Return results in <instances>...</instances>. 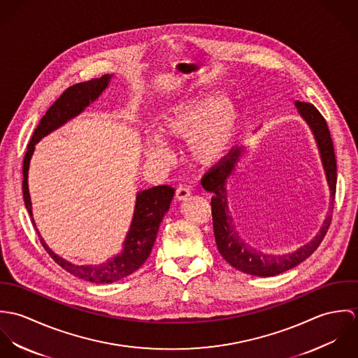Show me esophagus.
<instances>
[{
    "label": "esophagus",
    "instance_id": "esophagus-1",
    "mask_svg": "<svg viewBox=\"0 0 358 358\" xmlns=\"http://www.w3.org/2000/svg\"><path fill=\"white\" fill-rule=\"evenodd\" d=\"M190 196H192V192H190V189H189L187 186H179V187L176 189V194H175L176 200H179V201H186Z\"/></svg>",
    "mask_w": 358,
    "mask_h": 358
}]
</instances>
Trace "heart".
<instances>
[{
	"instance_id": "heart-1",
	"label": "heart",
	"mask_w": 358,
	"mask_h": 358,
	"mask_svg": "<svg viewBox=\"0 0 358 358\" xmlns=\"http://www.w3.org/2000/svg\"><path fill=\"white\" fill-rule=\"evenodd\" d=\"M241 125V115L233 103L215 92L192 95L169 107L161 118V129L169 138L189 141L193 158L203 165H216L233 150ZM149 153L164 158L169 149L164 139L153 135Z\"/></svg>"
}]
</instances>
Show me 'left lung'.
Listing matches in <instances>:
<instances>
[{"label": "left lung", "mask_w": 358, "mask_h": 358, "mask_svg": "<svg viewBox=\"0 0 358 358\" xmlns=\"http://www.w3.org/2000/svg\"><path fill=\"white\" fill-rule=\"evenodd\" d=\"M295 106L315 138L331 192L329 215L325 217L318 234L310 243H307L306 245L289 254L271 255L251 247L238 236L229 210L226 189L227 182L234 176L238 165L241 164L245 155V146L234 148L222 162L209 169V172L201 180V185L205 190L213 193V197L210 200L213 234L220 255L237 270L251 275L273 277L306 260L324 240L332 220V209L336 192V158L334 152L332 138L324 117L311 103L296 102Z\"/></svg>", "instance_id": "1"}]
</instances>
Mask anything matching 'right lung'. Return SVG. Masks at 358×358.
<instances>
[{"label": "right lung", "mask_w": 358, "mask_h": 358, "mask_svg": "<svg viewBox=\"0 0 358 358\" xmlns=\"http://www.w3.org/2000/svg\"><path fill=\"white\" fill-rule=\"evenodd\" d=\"M113 74H104L101 78H94L91 81L80 83L76 85L69 87L56 102L52 104L45 113V115L41 118L40 124L37 125L33 138L30 143L27 145V152L23 161V199L24 205L27 208V212L31 217V222L36 227V231L40 237V241L45 251L50 254L52 259L66 271L70 274L90 281L95 284H110L115 282L134 271H136L150 256L154 241L158 233L159 223L169 209V204L173 199L175 189L164 185V186H154L148 190L139 192L136 196V204L135 212L131 222L129 231L124 241V250L121 254H118L110 260H106L101 264H74L71 262H67L66 259L56 255L51 248L45 244L44 238L41 237L34 219H33V210H31V200L29 193V183H27V175H29V165L31 155L34 153L36 145L52 131L57 129L63 124H66L69 120L74 118L80 113L85 110L92 102H95L103 91L107 88L110 78Z\"/></svg>", "instance_id": "1"}]
</instances>
